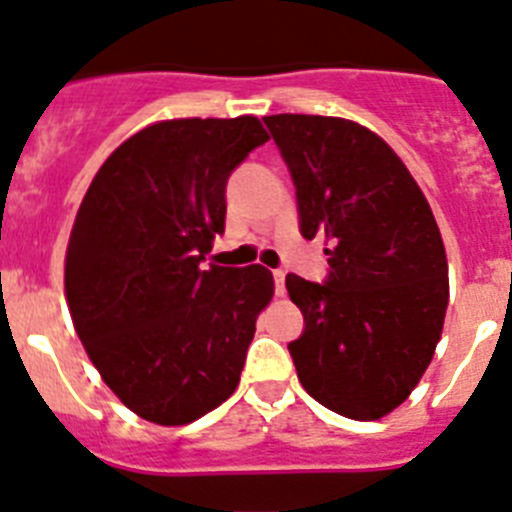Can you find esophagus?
Wrapping results in <instances>:
<instances>
[{"label": "esophagus", "instance_id": "1", "mask_svg": "<svg viewBox=\"0 0 512 512\" xmlns=\"http://www.w3.org/2000/svg\"><path fill=\"white\" fill-rule=\"evenodd\" d=\"M273 278H275V296H283V293H285V273H283V270H273Z\"/></svg>", "mask_w": 512, "mask_h": 512}]
</instances>
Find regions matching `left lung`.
<instances>
[{
	"instance_id": "left-lung-1",
	"label": "left lung",
	"mask_w": 512,
	"mask_h": 512,
	"mask_svg": "<svg viewBox=\"0 0 512 512\" xmlns=\"http://www.w3.org/2000/svg\"><path fill=\"white\" fill-rule=\"evenodd\" d=\"M262 122L296 186L298 229L329 242V273L285 288L303 313L288 344L313 400L375 421L416 388L449 303L444 242L426 196L375 132L349 119L273 114Z\"/></svg>"
}]
</instances>
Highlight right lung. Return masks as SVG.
Instances as JSON below:
<instances>
[{"mask_svg": "<svg viewBox=\"0 0 512 512\" xmlns=\"http://www.w3.org/2000/svg\"><path fill=\"white\" fill-rule=\"evenodd\" d=\"M262 142L257 117L150 124L109 155L81 201L66 252L73 326L145 421L183 426L237 388L273 273L201 262L224 234L229 176Z\"/></svg>", "mask_w": 512, "mask_h": 512, "instance_id": "right-lung-1", "label": "right lung"}]
</instances>
